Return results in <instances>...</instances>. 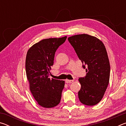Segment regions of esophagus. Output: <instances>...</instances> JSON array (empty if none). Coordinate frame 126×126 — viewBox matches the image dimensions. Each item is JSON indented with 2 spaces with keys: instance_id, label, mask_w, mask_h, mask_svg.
<instances>
[{
  "instance_id": "obj_1",
  "label": "esophagus",
  "mask_w": 126,
  "mask_h": 126,
  "mask_svg": "<svg viewBox=\"0 0 126 126\" xmlns=\"http://www.w3.org/2000/svg\"><path fill=\"white\" fill-rule=\"evenodd\" d=\"M65 83H71L73 82V80H68V79H66L65 80Z\"/></svg>"
}]
</instances>
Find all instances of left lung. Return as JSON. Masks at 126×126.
<instances>
[{
    "mask_svg": "<svg viewBox=\"0 0 126 126\" xmlns=\"http://www.w3.org/2000/svg\"><path fill=\"white\" fill-rule=\"evenodd\" d=\"M68 40L87 72L86 76L79 78V99L85 105H95L103 98L110 80V64L105 46L96 37L86 34Z\"/></svg>",
    "mask_w": 126,
    "mask_h": 126,
    "instance_id": "8db88e82",
    "label": "left lung"
}]
</instances>
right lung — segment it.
I'll return each instance as SVG.
<instances>
[{
    "label": "right lung",
    "mask_w": 126,
    "mask_h": 126,
    "mask_svg": "<svg viewBox=\"0 0 126 126\" xmlns=\"http://www.w3.org/2000/svg\"><path fill=\"white\" fill-rule=\"evenodd\" d=\"M66 39L67 37L43 39L27 52L25 69L30 90L43 107H54L61 101L64 81L50 79L49 71L54 63L55 52Z\"/></svg>",
    "instance_id": "1"
}]
</instances>
